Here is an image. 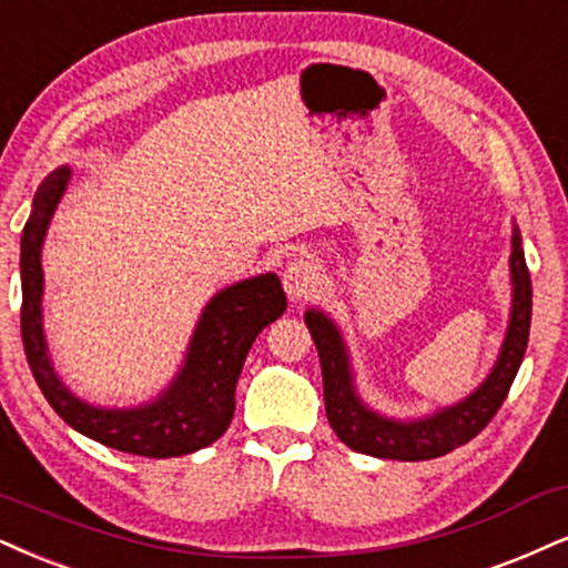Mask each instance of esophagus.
<instances>
[{"label": "esophagus", "instance_id": "esophagus-1", "mask_svg": "<svg viewBox=\"0 0 568 568\" xmlns=\"http://www.w3.org/2000/svg\"><path fill=\"white\" fill-rule=\"evenodd\" d=\"M282 284H284V292L292 300L311 297L313 292H316V286H318V268H316V263H313L311 257H303V255L295 257V261H292L284 268Z\"/></svg>", "mask_w": 568, "mask_h": 568}]
</instances>
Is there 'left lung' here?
<instances>
[{
	"mask_svg": "<svg viewBox=\"0 0 568 568\" xmlns=\"http://www.w3.org/2000/svg\"><path fill=\"white\" fill-rule=\"evenodd\" d=\"M510 276H514V311H510V326L493 374L464 403L445 408L443 413H434L424 422L403 424L371 413L353 392L339 332L324 313H305V324L311 328L313 342H316L321 374H324L326 418L349 450L389 460H429L466 445L493 422V416L508 397L516 374H519L529 342L531 278L527 261H524L519 229L514 231Z\"/></svg>",
	"mask_w": 568,
	"mask_h": 568,
	"instance_id": "obj_1",
	"label": "left lung"
}]
</instances>
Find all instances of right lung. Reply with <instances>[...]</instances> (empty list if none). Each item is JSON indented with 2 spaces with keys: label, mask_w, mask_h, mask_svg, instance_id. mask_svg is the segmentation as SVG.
<instances>
[{
  "label": "right lung",
  "mask_w": 568,
  "mask_h": 568,
  "mask_svg": "<svg viewBox=\"0 0 568 568\" xmlns=\"http://www.w3.org/2000/svg\"><path fill=\"white\" fill-rule=\"evenodd\" d=\"M68 168L44 179L20 236V337L39 389L62 422L97 443L144 458H173L207 447L234 418V389L252 342L286 311V295L273 273L229 286L202 313L184 371L160 400L136 410L91 408L62 387L47 358L41 334V240L65 192Z\"/></svg>",
  "instance_id": "1"
}]
</instances>
